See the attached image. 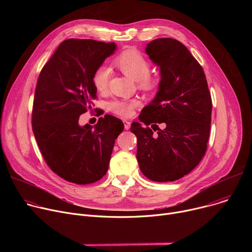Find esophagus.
I'll use <instances>...</instances> for the list:
<instances>
[{
	"label": "esophagus",
	"instance_id": "34e87169",
	"mask_svg": "<svg viewBox=\"0 0 252 252\" xmlns=\"http://www.w3.org/2000/svg\"><path fill=\"white\" fill-rule=\"evenodd\" d=\"M124 125H125V128L127 130L130 128V123L128 121H124Z\"/></svg>",
	"mask_w": 252,
	"mask_h": 252
}]
</instances>
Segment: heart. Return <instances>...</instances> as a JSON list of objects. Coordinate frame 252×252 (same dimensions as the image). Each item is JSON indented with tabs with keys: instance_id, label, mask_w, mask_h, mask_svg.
<instances>
[{
	"instance_id": "obj_1",
	"label": "heart",
	"mask_w": 252,
	"mask_h": 252,
	"mask_svg": "<svg viewBox=\"0 0 252 252\" xmlns=\"http://www.w3.org/2000/svg\"><path fill=\"white\" fill-rule=\"evenodd\" d=\"M116 66L126 76L136 81L137 87L145 92H154L158 87L156 78L150 75L152 64L150 61L139 51L128 49L124 51L115 60ZM110 68L100 66L96 68L93 76V84L99 93H104L109 88ZM138 104L135 99H116L109 103L110 110L123 118L131 116L133 109Z\"/></svg>"
}]
</instances>
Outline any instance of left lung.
Wrapping results in <instances>:
<instances>
[{"mask_svg": "<svg viewBox=\"0 0 252 252\" xmlns=\"http://www.w3.org/2000/svg\"><path fill=\"white\" fill-rule=\"evenodd\" d=\"M146 53L159 65L161 81L157 96L138 116L146 126L131 124L130 131L137 138L136 158L151 181L174 182L194 169L205 155L211 95L203 68L181 42L157 39Z\"/></svg>", "mask_w": 252, "mask_h": 252, "instance_id": "1", "label": "left lung"}]
</instances>
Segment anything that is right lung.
Masks as SVG:
<instances>
[{"mask_svg":"<svg viewBox=\"0 0 252 252\" xmlns=\"http://www.w3.org/2000/svg\"><path fill=\"white\" fill-rule=\"evenodd\" d=\"M115 50V43L68 39L40 73L32 102V131L49 167L66 182L99 181L109 168L116 138L124 130L123 122L111 115L99 118L94 127L79 125L81 115L96 98L94 73Z\"/></svg>","mask_w":252,"mask_h":252,"instance_id":"add662e5","label":"right lung"}]
</instances>
